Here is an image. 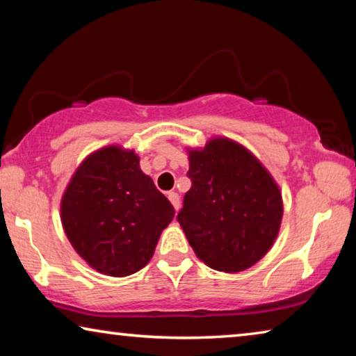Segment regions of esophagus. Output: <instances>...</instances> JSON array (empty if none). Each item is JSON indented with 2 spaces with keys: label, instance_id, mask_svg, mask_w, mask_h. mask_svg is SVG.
<instances>
[{
  "label": "esophagus",
  "instance_id": "esophagus-1",
  "mask_svg": "<svg viewBox=\"0 0 356 356\" xmlns=\"http://www.w3.org/2000/svg\"><path fill=\"white\" fill-rule=\"evenodd\" d=\"M168 198H169V201H171V204L174 206V209L179 211V209H180V196L176 193V191H169Z\"/></svg>",
  "mask_w": 356,
  "mask_h": 356
}]
</instances>
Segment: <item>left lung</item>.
<instances>
[{"instance_id": "left-lung-1", "label": "left lung", "mask_w": 356, "mask_h": 356, "mask_svg": "<svg viewBox=\"0 0 356 356\" xmlns=\"http://www.w3.org/2000/svg\"><path fill=\"white\" fill-rule=\"evenodd\" d=\"M191 188L177 222L201 261L241 273L259 261L279 234L282 193L252 152L227 138L188 152Z\"/></svg>"}]
</instances>
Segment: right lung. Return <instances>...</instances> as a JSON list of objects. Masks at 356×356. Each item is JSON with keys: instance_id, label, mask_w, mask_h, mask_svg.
Listing matches in <instances>:
<instances>
[{"instance_id": "obj_1", "label": "right lung", "mask_w": 356, "mask_h": 356, "mask_svg": "<svg viewBox=\"0 0 356 356\" xmlns=\"http://www.w3.org/2000/svg\"><path fill=\"white\" fill-rule=\"evenodd\" d=\"M172 218V204L140 171L139 156L118 145L88 155L61 198V223L71 245L112 277L143 269Z\"/></svg>"}]
</instances>
